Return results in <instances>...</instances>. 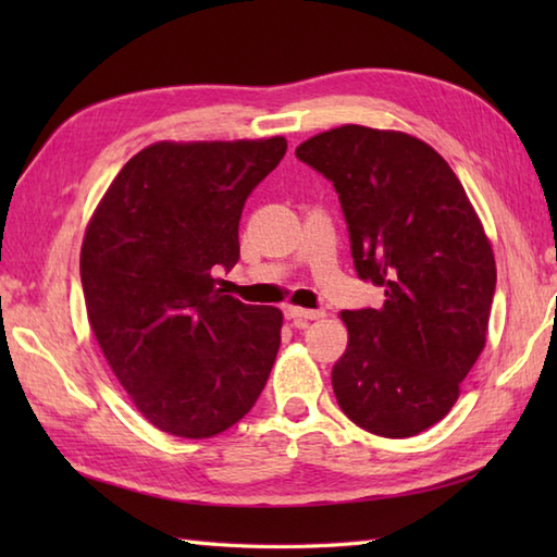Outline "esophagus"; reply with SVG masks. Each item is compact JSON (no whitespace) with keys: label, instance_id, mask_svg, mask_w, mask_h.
<instances>
[{"label":"esophagus","instance_id":"esophagus-1","mask_svg":"<svg viewBox=\"0 0 557 557\" xmlns=\"http://www.w3.org/2000/svg\"><path fill=\"white\" fill-rule=\"evenodd\" d=\"M285 315L292 318V321H318L323 318V311H313V309H301V306H285Z\"/></svg>","mask_w":557,"mask_h":557}]
</instances>
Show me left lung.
<instances>
[{"mask_svg":"<svg viewBox=\"0 0 557 557\" xmlns=\"http://www.w3.org/2000/svg\"><path fill=\"white\" fill-rule=\"evenodd\" d=\"M333 182L361 280L381 309L342 311L339 409L363 431L411 437L445 419L486 347L495 256L453 168L421 138L345 124L297 148Z\"/></svg>","mask_w":557,"mask_h":557,"instance_id":"left-lung-1","label":"left lung"}]
</instances>
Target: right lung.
<instances>
[{"label":"right lung","mask_w":557,"mask_h":557,"mask_svg":"<svg viewBox=\"0 0 557 557\" xmlns=\"http://www.w3.org/2000/svg\"><path fill=\"white\" fill-rule=\"evenodd\" d=\"M285 152V136L158 140L124 164L88 222V323L128 399L164 433L220 435L268 383L282 311L242 304L215 275L239 260L246 198Z\"/></svg>","instance_id":"1"}]
</instances>
